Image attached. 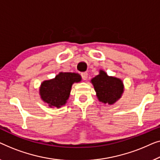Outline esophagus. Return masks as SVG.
I'll list each match as a JSON object with an SVG mask.
<instances>
[{"label": "esophagus", "mask_w": 160, "mask_h": 160, "mask_svg": "<svg viewBox=\"0 0 160 160\" xmlns=\"http://www.w3.org/2000/svg\"><path fill=\"white\" fill-rule=\"evenodd\" d=\"M81 76H82L83 80H87L88 78V72H84L81 73Z\"/></svg>", "instance_id": "34e87169"}]
</instances>
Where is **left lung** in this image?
I'll return each mask as SVG.
<instances>
[{"instance_id": "1", "label": "left lung", "mask_w": 160, "mask_h": 160, "mask_svg": "<svg viewBox=\"0 0 160 160\" xmlns=\"http://www.w3.org/2000/svg\"><path fill=\"white\" fill-rule=\"evenodd\" d=\"M91 82L99 102L109 105L120 99L124 91L122 80L109 76L103 70L99 71V75L93 78Z\"/></svg>"}]
</instances>
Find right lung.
I'll use <instances>...</instances> for the list:
<instances>
[{"instance_id":"right-lung-1","label":"right lung","mask_w":160,"mask_h":160,"mask_svg":"<svg viewBox=\"0 0 160 160\" xmlns=\"http://www.w3.org/2000/svg\"><path fill=\"white\" fill-rule=\"evenodd\" d=\"M81 76L75 72H60L55 78L45 80L40 87V96L50 107L60 108L67 103L72 85L79 82Z\"/></svg>"}]
</instances>
